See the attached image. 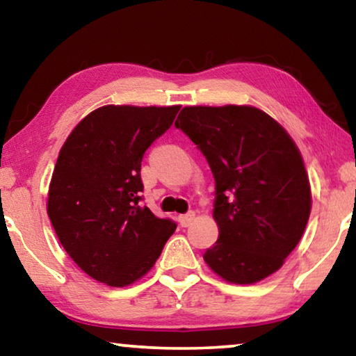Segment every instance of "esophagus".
<instances>
[{
  "label": "esophagus",
  "mask_w": 356,
  "mask_h": 356,
  "mask_svg": "<svg viewBox=\"0 0 356 356\" xmlns=\"http://www.w3.org/2000/svg\"><path fill=\"white\" fill-rule=\"evenodd\" d=\"M194 217H196V213H194V212L183 213V216L178 217L179 225H181V227H189V225H191V222L194 220Z\"/></svg>",
  "instance_id": "34e87169"
}]
</instances>
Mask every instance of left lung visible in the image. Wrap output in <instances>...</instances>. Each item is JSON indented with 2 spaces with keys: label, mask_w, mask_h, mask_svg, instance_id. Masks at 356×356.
Masks as SVG:
<instances>
[{
  "label": "left lung",
  "mask_w": 356,
  "mask_h": 356,
  "mask_svg": "<svg viewBox=\"0 0 356 356\" xmlns=\"http://www.w3.org/2000/svg\"><path fill=\"white\" fill-rule=\"evenodd\" d=\"M175 126L207 159L216 179L218 240L204 252L232 284H256L284 264L303 236L311 189L293 139L248 105L186 106Z\"/></svg>",
  "instance_id": "8db88e82"
}]
</instances>
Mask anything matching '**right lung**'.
<instances>
[{"instance_id":"add662e5","label":"right lung","mask_w":356,"mask_h":356,"mask_svg":"<svg viewBox=\"0 0 356 356\" xmlns=\"http://www.w3.org/2000/svg\"><path fill=\"white\" fill-rule=\"evenodd\" d=\"M181 106L105 105L86 116L58 155L47 212L71 259L110 286L152 269L177 223L140 207V162Z\"/></svg>"}]
</instances>
